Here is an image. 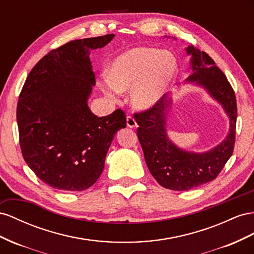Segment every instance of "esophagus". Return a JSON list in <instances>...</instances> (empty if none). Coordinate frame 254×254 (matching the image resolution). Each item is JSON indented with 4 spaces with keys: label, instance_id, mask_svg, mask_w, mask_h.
<instances>
[{
    "label": "esophagus",
    "instance_id": "obj_1",
    "mask_svg": "<svg viewBox=\"0 0 254 254\" xmlns=\"http://www.w3.org/2000/svg\"><path fill=\"white\" fill-rule=\"evenodd\" d=\"M127 126L131 128H134L137 127V123L132 116H127Z\"/></svg>",
    "mask_w": 254,
    "mask_h": 254
}]
</instances>
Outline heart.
I'll return each mask as SVG.
<instances>
[{
	"label": "heart",
	"instance_id": "heart-1",
	"mask_svg": "<svg viewBox=\"0 0 254 254\" xmlns=\"http://www.w3.org/2000/svg\"><path fill=\"white\" fill-rule=\"evenodd\" d=\"M178 62L168 51L137 47L112 61L107 76L100 81L104 95L117 100L120 92L131 90V103L137 111H149L161 102L175 82Z\"/></svg>",
	"mask_w": 254,
	"mask_h": 254
}]
</instances>
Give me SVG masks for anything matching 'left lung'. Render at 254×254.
<instances>
[{"instance_id":"obj_1","label":"left lung","mask_w":254,"mask_h":254,"mask_svg":"<svg viewBox=\"0 0 254 254\" xmlns=\"http://www.w3.org/2000/svg\"><path fill=\"white\" fill-rule=\"evenodd\" d=\"M185 51L191 59L190 73L184 84L191 83L204 89L220 104L229 118L230 127L228 135L217 146L207 151L193 152L177 146L168 136L167 123L172 98L165 101L163 98L151 110L135 114L139 126L137 136L151 175L163 187L179 191L211 182L219 175L233 153L237 118L235 93L223 72L205 52L192 46H188Z\"/></svg>"}]
</instances>
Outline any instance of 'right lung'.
I'll return each instance as SVG.
<instances>
[{
  "label": "right lung",
  "instance_id": "1",
  "mask_svg": "<svg viewBox=\"0 0 254 254\" xmlns=\"http://www.w3.org/2000/svg\"><path fill=\"white\" fill-rule=\"evenodd\" d=\"M114 34L70 41L51 51L26 77L17 106L20 147L43 183L82 191L97 182L115 135L126 127L121 110L98 117L88 106L96 76L90 51Z\"/></svg>",
  "mask_w": 254,
  "mask_h": 254
}]
</instances>
